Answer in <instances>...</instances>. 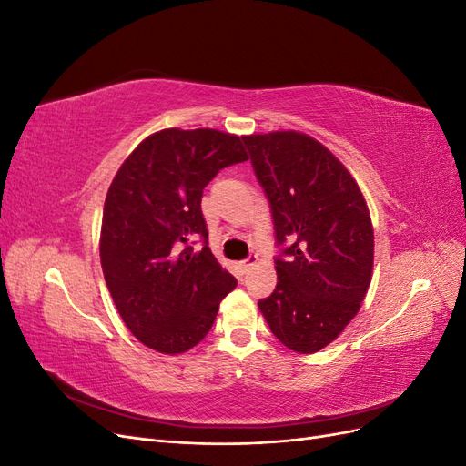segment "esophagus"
Instances as JSON below:
<instances>
[{
	"label": "esophagus",
	"mask_w": 466,
	"mask_h": 466,
	"mask_svg": "<svg viewBox=\"0 0 466 466\" xmlns=\"http://www.w3.org/2000/svg\"><path fill=\"white\" fill-rule=\"evenodd\" d=\"M257 262H258V257L257 255H250L247 260L241 262V270L243 272H250L252 266H257Z\"/></svg>",
	"instance_id": "1"
}]
</instances>
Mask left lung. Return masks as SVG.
<instances>
[{
    "instance_id": "8db88e82",
    "label": "left lung",
    "mask_w": 466,
    "mask_h": 466,
    "mask_svg": "<svg viewBox=\"0 0 466 466\" xmlns=\"http://www.w3.org/2000/svg\"><path fill=\"white\" fill-rule=\"evenodd\" d=\"M270 202L281 252L278 284L258 309L278 340L299 354L336 340L371 284L373 225L356 178L301 132L243 136Z\"/></svg>"
}]
</instances>
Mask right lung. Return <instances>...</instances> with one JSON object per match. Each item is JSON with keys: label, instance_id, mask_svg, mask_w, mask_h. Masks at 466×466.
<instances>
[{"label": "right lung", "instance_id": "add662e5", "mask_svg": "<svg viewBox=\"0 0 466 466\" xmlns=\"http://www.w3.org/2000/svg\"><path fill=\"white\" fill-rule=\"evenodd\" d=\"M243 139L219 130L167 128L147 136L106 192L101 266L122 320L161 354L198 344L237 279L208 247L202 192L221 168L243 163ZM205 247L194 253L191 241Z\"/></svg>", "mask_w": 466, "mask_h": 466}]
</instances>
